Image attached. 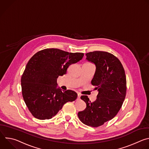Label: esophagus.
I'll list each match as a JSON object with an SVG mask.
<instances>
[{"label": "esophagus", "mask_w": 149, "mask_h": 149, "mask_svg": "<svg viewBox=\"0 0 149 149\" xmlns=\"http://www.w3.org/2000/svg\"><path fill=\"white\" fill-rule=\"evenodd\" d=\"M80 97H81V95L80 94H78V98H77V100H79L80 99Z\"/></svg>", "instance_id": "obj_1"}]
</instances>
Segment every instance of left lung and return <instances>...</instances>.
Listing matches in <instances>:
<instances>
[{"mask_svg":"<svg viewBox=\"0 0 149 149\" xmlns=\"http://www.w3.org/2000/svg\"><path fill=\"white\" fill-rule=\"evenodd\" d=\"M86 55L96 66L91 84L98 94L93 102L87 95L81 97L87 107L78 116L84 124L97 127L113 118L120 110L126 95V77L121 62L114 55L104 51Z\"/></svg>","mask_w":149,"mask_h":149,"instance_id":"left-lung-1","label":"left lung"}]
</instances>
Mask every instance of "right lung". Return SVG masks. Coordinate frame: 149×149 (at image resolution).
<instances>
[{
  "label": "right lung",
  "instance_id": "add662e5",
  "mask_svg": "<svg viewBox=\"0 0 149 149\" xmlns=\"http://www.w3.org/2000/svg\"><path fill=\"white\" fill-rule=\"evenodd\" d=\"M83 56V53L47 48L36 52L29 59L21 77V86L24 101L34 117L51 119L66 102L77 99L75 91L57 88L56 81Z\"/></svg>",
  "mask_w": 149,
  "mask_h": 149
}]
</instances>
